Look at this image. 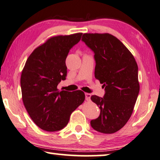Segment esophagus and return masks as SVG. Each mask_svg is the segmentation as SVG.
<instances>
[{"instance_id": "34e87169", "label": "esophagus", "mask_w": 160, "mask_h": 160, "mask_svg": "<svg viewBox=\"0 0 160 160\" xmlns=\"http://www.w3.org/2000/svg\"><path fill=\"white\" fill-rule=\"evenodd\" d=\"M85 96H86V101H90V99H91V94H90V93H86V94H85Z\"/></svg>"}]
</instances>
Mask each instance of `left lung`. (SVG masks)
Listing matches in <instances>:
<instances>
[{"mask_svg": "<svg viewBox=\"0 0 160 160\" xmlns=\"http://www.w3.org/2000/svg\"><path fill=\"white\" fill-rule=\"evenodd\" d=\"M82 41L94 52L95 78L106 91L103 98L91 96L101 113L91 125L96 131L111 134L127 123L134 109L140 91L137 62L129 49L109 33H84Z\"/></svg>", "mask_w": 160, "mask_h": 160, "instance_id": "1", "label": "left lung"}]
</instances>
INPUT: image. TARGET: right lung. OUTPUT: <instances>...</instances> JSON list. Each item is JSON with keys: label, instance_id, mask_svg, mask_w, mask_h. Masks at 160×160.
Instances as JSON below:
<instances>
[{"label": "right lung", "instance_id": "add662e5", "mask_svg": "<svg viewBox=\"0 0 160 160\" xmlns=\"http://www.w3.org/2000/svg\"><path fill=\"white\" fill-rule=\"evenodd\" d=\"M82 32L54 36L40 44L27 59L20 78L23 103L38 126L58 131L68 124L72 112L85 100L81 90L60 91L57 85L66 79V58L80 41Z\"/></svg>", "mask_w": 160, "mask_h": 160}]
</instances>
